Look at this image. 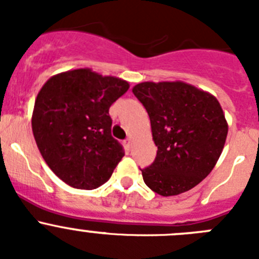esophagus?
<instances>
[{
    "label": "esophagus",
    "mask_w": 259,
    "mask_h": 259,
    "mask_svg": "<svg viewBox=\"0 0 259 259\" xmlns=\"http://www.w3.org/2000/svg\"><path fill=\"white\" fill-rule=\"evenodd\" d=\"M131 145H132V139L131 137H128L127 140H124V146L127 149H131Z\"/></svg>",
    "instance_id": "esophagus-1"
}]
</instances>
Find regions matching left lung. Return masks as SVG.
I'll use <instances>...</instances> for the list:
<instances>
[{
    "instance_id": "left-lung-1",
    "label": "left lung",
    "mask_w": 259,
    "mask_h": 259,
    "mask_svg": "<svg viewBox=\"0 0 259 259\" xmlns=\"http://www.w3.org/2000/svg\"><path fill=\"white\" fill-rule=\"evenodd\" d=\"M150 118L157 157L143 172L161 196L184 193L202 182L218 162L228 124L218 100L183 81H145L132 89Z\"/></svg>"
}]
</instances>
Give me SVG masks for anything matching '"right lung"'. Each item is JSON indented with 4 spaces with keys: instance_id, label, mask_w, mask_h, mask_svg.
<instances>
[{
    "instance_id": "1",
    "label": "right lung",
    "mask_w": 259,
    "mask_h": 259,
    "mask_svg": "<svg viewBox=\"0 0 259 259\" xmlns=\"http://www.w3.org/2000/svg\"><path fill=\"white\" fill-rule=\"evenodd\" d=\"M128 88L125 80L77 68L54 75L40 89L32 132L50 170L70 187L98 188L124 155L111 136L109 109Z\"/></svg>"
}]
</instances>
